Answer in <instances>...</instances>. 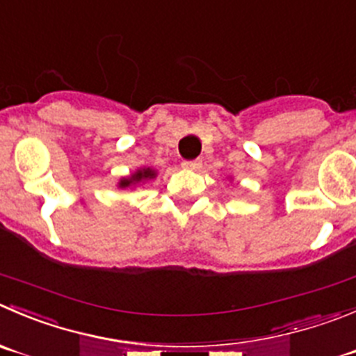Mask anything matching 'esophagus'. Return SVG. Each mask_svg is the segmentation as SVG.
Returning <instances> with one entry per match:
<instances>
[{"label":"esophagus","mask_w":356,"mask_h":356,"mask_svg":"<svg viewBox=\"0 0 356 356\" xmlns=\"http://www.w3.org/2000/svg\"><path fill=\"white\" fill-rule=\"evenodd\" d=\"M181 165H184V169H188V171H197L201 168V161L199 159H195V161H184Z\"/></svg>","instance_id":"1"}]
</instances>
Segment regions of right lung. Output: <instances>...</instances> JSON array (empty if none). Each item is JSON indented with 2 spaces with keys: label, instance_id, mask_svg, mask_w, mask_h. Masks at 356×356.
Segmentation results:
<instances>
[{
  "label": "right lung",
  "instance_id": "add662e5",
  "mask_svg": "<svg viewBox=\"0 0 356 356\" xmlns=\"http://www.w3.org/2000/svg\"><path fill=\"white\" fill-rule=\"evenodd\" d=\"M155 172L152 171V169H140L138 172H134L131 178H124V180L120 181V187L125 188V187H131V185H136L140 184V181L143 180H148V178H154Z\"/></svg>",
  "mask_w": 356,
  "mask_h": 356
}]
</instances>
